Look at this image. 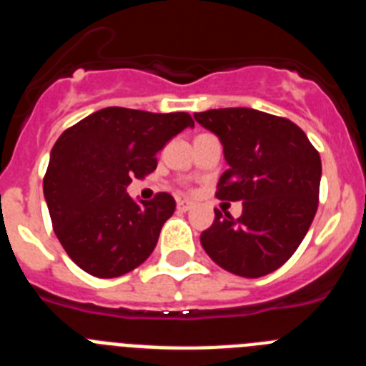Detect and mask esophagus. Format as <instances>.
Here are the masks:
<instances>
[{"instance_id":"34e87169","label":"esophagus","mask_w":366,"mask_h":366,"mask_svg":"<svg viewBox=\"0 0 366 366\" xmlns=\"http://www.w3.org/2000/svg\"><path fill=\"white\" fill-rule=\"evenodd\" d=\"M192 205L194 203L190 202V199H179V202H177V211H189V209H192Z\"/></svg>"}]
</instances>
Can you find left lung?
Returning a JSON list of instances; mask_svg holds the SVG:
<instances>
[{
    "label": "left lung",
    "mask_w": 366,
    "mask_h": 366,
    "mask_svg": "<svg viewBox=\"0 0 366 366\" xmlns=\"http://www.w3.org/2000/svg\"><path fill=\"white\" fill-rule=\"evenodd\" d=\"M223 147L229 168L219 199L242 202V216L216 209L202 232L205 253L223 269L258 279L279 269L304 240L319 203L321 157L292 121L253 108L194 113Z\"/></svg>",
    "instance_id": "8db88e82"
}]
</instances>
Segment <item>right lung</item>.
Returning <instances> with one entry per match:
<instances>
[{"label":"right lung","instance_id":"right-lung-1","mask_svg":"<svg viewBox=\"0 0 366 366\" xmlns=\"http://www.w3.org/2000/svg\"><path fill=\"white\" fill-rule=\"evenodd\" d=\"M192 126L189 113L104 108L58 137L44 196L58 240L76 266L113 279L150 257L176 202L167 192L135 202L126 189L134 177L154 172L157 152Z\"/></svg>","mask_w":366,"mask_h":366}]
</instances>
